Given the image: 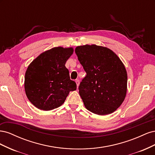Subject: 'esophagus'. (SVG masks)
I'll list each match as a JSON object with an SVG mask.
<instances>
[{"mask_svg":"<svg viewBox=\"0 0 155 155\" xmlns=\"http://www.w3.org/2000/svg\"><path fill=\"white\" fill-rule=\"evenodd\" d=\"M76 85H77V87H78L79 85V80H78V79H76Z\"/></svg>","mask_w":155,"mask_h":155,"instance_id":"esophagus-1","label":"esophagus"}]
</instances>
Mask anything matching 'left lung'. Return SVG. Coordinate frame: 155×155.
Listing matches in <instances>:
<instances>
[{
    "label": "left lung",
    "mask_w": 155,
    "mask_h": 155,
    "mask_svg": "<svg viewBox=\"0 0 155 155\" xmlns=\"http://www.w3.org/2000/svg\"><path fill=\"white\" fill-rule=\"evenodd\" d=\"M87 73L79 86L84 105L97 115L114 112L124 102L127 89V74L124 63L113 51L96 45L75 49Z\"/></svg>",
    "instance_id": "left-lung-1"
}]
</instances>
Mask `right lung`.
Returning <instances> with one entry per match:
<instances>
[{"mask_svg": "<svg viewBox=\"0 0 155 155\" xmlns=\"http://www.w3.org/2000/svg\"><path fill=\"white\" fill-rule=\"evenodd\" d=\"M72 47H54L41 53L29 64L25 77L28 99L37 109L50 110L61 105L76 83L70 79L65 63Z\"/></svg>", "mask_w": 155, "mask_h": 155, "instance_id": "add662e5", "label": "right lung"}]
</instances>
